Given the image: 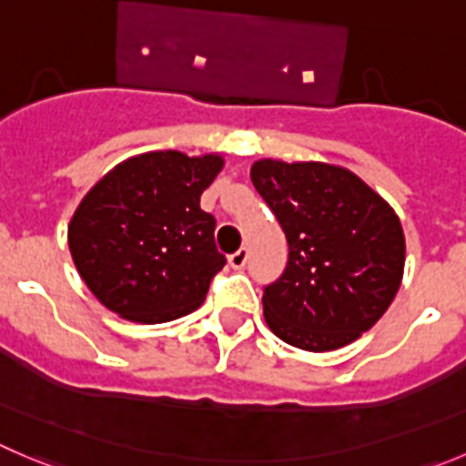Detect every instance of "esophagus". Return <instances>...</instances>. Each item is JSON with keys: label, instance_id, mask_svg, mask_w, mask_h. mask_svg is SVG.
<instances>
[{"label": "esophagus", "instance_id": "1", "mask_svg": "<svg viewBox=\"0 0 466 466\" xmlns=\"http://www.w3.org/2000/svg\"><path fill=\"white\" fill-rule=\"evenodd\" d=\"M247 260H249V249H245V247H242V249H238L236 254L228 256V265L233 269H242L247 265Z\"/></svg>", "mask_w": 466, "mask_h": 466}]
</instances>
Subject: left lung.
<instances>
[{
  "mask_svg": "<svg viewBox=\"0 0 466 466\" xmlns=\"http://www.w3.org/2000/svg\"><path fill=\"white\" fill-rule=\"evenodd\" d=\"M251 183L288 240L286 269L263 290L269 329L309 352L357 340L402 281L405 236L393 208L336 164L258 159Z\"/></svg>",
  "mask_w": 466,
  "mask_h": 466,
  "instance_id": "1",
  "label": "left lung"
}]
</instances>
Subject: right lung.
I'll list each match as a JSON object with an SVG mask.
<instances>
[{"mask_svg":"<svg viewBox=\"0 0 466 466\" xmlns=\"http://www.w3.org/2000/svg\"><path fill=\"white\" fill-rule=\"evenodd\" d=\"M221 167L215 153L153 150L116 164L88 189L68 224V247L100 304L144 325L201 307L226 265L215 217L198 206Z\"/></svg>","mask_w":466,"mask_h":466,"instance_id":"obj_1","label":"right lung"}]
</instances>
